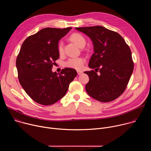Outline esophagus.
Listing matches in <instances>:
<instances>
[{
	"mask_svg": "<svg viewBox=\"0 0 151 151\" xmlns=\"http://www.w3.org/2000/svg\"><path fill=\"white\" fill-rule=\"evenodd\" d=\"M77 73H78V75H81L83 72H82V71H81V70H78L77 71Z\"/></svg>",
	"mask_w": 151,
	"mask_h": 151,
	"instance_id": "1",
	"label": "esophagus"
}]
</instances>
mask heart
<instances>
[{"mask_svg": "<svg viewBox=\"0 0 151 151\" xmlns=\"http://www.w3.org/2000/svg\"><path fill=\"white\" fill-rule=\"evenodd\" d=\"M70 39L80 48H83L85 45L86 40L83 36L79 33H73L70 35ZM58 51L60 55H62L64 53V44L62 41L58 43ZM85 62V59L82 57H72L66 61L65 66L72 69L80 70L83 68Z\"/></svg>", "mask_w": 151, "mask_h": 151, "instance_id": "1", "label": "heart"}]
</instances>
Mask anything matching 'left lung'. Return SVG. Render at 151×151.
I'll use <instances>...</instances> for the list:
<instances>
[{
  "label": "left lung",
  "mask_w": 151,
  "mask_h": 151,
  "mask_svg": "<svg viewBox=\"0 0 151 151\" xmlns=\"http://www.w3.org/2000/svg\"><path fill=\"white\" fill-rule=\"evenodd\" d=\"M91 39L94 54L88 66L99 70L85 72L89 76L85 85L88 94L101 102H109L125 91L134 69L132 52L118 33L100 26L76 27Z\"/></svg>",
  "instance_id": "1"
}]
</instances>
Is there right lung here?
Here are the masks:
<instances>
[{
  "mask_svg": "<svg viewBox=\"0 0 151 151\" xmlns=\"http://www.w3.org/2000/svg\"><path fill=\"white\" fill-rule=\"evenodd\" d=\"M72 27H47L29 36L16 60L19 82L28 96L42 105L54 104L65 96L77 75L75 69L64 68L60 73L52 68L59 58V40Z\"/></svg>",
  "mask_w": 151,
  "mask_h": 151,
  "instance_id": "obj_1",
  "label": "right lung"
}]
</instances>
